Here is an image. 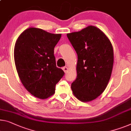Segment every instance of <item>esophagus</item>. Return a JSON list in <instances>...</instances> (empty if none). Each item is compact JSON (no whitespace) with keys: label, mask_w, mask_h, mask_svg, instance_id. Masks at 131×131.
<instances>
[{"label":"esophagus","mask_w":131,"mask_h":131,"mask_svg":"<svg viewBox=\"0 0 131 131\" xmlns=\"http://www.w3.org/2000/svg\"><path fill=\"white\" fill-rule=\"evenodd\" d=\"M63 71H64V72H65V73L67 72V71H68V68L67 67H63Z\"/></svg>","instance_id":"obj_1"}]
</instances>
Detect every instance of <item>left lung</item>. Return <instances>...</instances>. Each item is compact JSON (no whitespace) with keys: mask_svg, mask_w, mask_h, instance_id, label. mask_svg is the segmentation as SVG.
<instances>
[{"mask_svg":"<svg viewBox=\"0 0 131 131\" xmlns=\"http://www.w3.org/2000/svg\"><path fill=\"white\" fill-rule=\"evenodd\" d=\"M78 56L77 76L71 84L74 95L82 102L95 100L104 91L111 75L114 51L110 40L95 26L67 34Z\"/></svg>","mask_w":131,"mask_h":131,"instance_id":"8db88e82","label":"left lung"}]
</instances>
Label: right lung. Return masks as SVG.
Here are the masks:
<instances>
[{"mask_svg":"<svg viewBox=\"0 0 131 131\" xmlns=\"http://www.w3.org/2000/svg\"><path fill=\"white\" fill-rule=\"evenodd\" d=\"M61 37V34L29 27L16 41L14 59L18 75L26 89L40 99L53 95L56 85L64 75L56 66L54 56Z\"/></svg>","mask_w":131,"mask_h":131,"instance_id":"right-lung-1","label":"right lung"}]
</instances>
